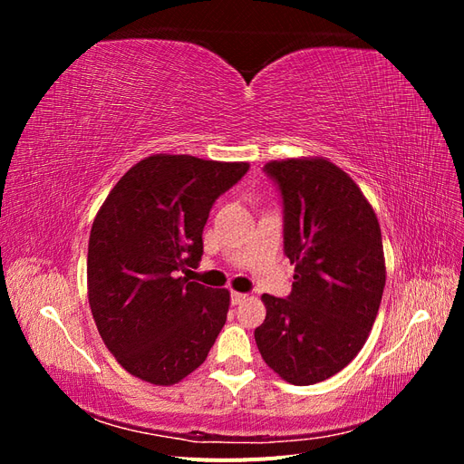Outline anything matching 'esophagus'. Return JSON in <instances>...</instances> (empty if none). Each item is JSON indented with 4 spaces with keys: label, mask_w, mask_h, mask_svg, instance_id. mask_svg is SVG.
Wrapping results in <instances>:
<instances>
[{
    "label": "esophagus",
    "mask_w": 464,
    "mask_h": 464,
    "mask_svg": "<svg viewBox=\"0 0 464 464\" xmlns=\"http://www.w3.org/2000/svg\"><path fill=\"white\" fill-rule=\"evenodd\" d=\"M247 296L246 294H242V292H232L230 294V300H232V305H237V304H242L244 300H246Z\"/></svg>",
    "instance_id": "esophagus-1"
}]
</instances>
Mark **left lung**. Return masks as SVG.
<instances>
[{
  "instance_id": "obj_1",
  "label": "left lung",
  "mask_w": 464,
  "mask_h": 464,
  "mask_svg": "<svg viewBox=\"0 0 464 464\" xmlns=\"http://www.w3.org/2000/svg\"><path fill=\"white\" fill-rule=\"evenodd\" d=\"M283 193L288 298L263 294L256 343L266 366L292 385L339 373L366 344L385 288L382 228L366 195L323 157L265 164Z\"/></svg>"
}]
</instances>
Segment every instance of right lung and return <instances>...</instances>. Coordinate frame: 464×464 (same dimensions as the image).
Returning <instances> with one entry per match:
<instances>
[{
    "label": "right lung",
    "mask_w": 464,
    "mask_h": 464,
    "mask_svg": "<svg viewBox=\"0 0 464 464\" xmlns=\"http://www.w3.org/2000/svg\"><path fill=\"white\" fill-rule=\"evenodd\" d=\"M247 162L150 154L111 188L87 257L89 304L120 366L152 385L198 370L227 323L230 292L178 276L199 265L210 207Z\"/></svg>",
    "instance_id": "right-lung-1"
}]
</instances>
